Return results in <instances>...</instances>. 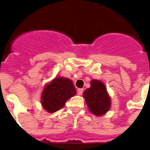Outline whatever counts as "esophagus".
Returning a JSON list of instances; mask_svg holds the SVG:
<instances>
[{
    "mask_svg": "<svg viewBox=\"0 0 150 150\" xmlns=\"http://www.w3.org/2000/svg\"><path fill=\"white\" fill-rule=\"evenodd\" d=\"M83 91H84V90H83V88H79V89H78V91H77L78 95H81L82 94H83Z\"/></svg>",
    "mask_w": 150,
    "mask_h": 150,
    "instance_id": "esophagus-1",
    "label": "esophagus"
}]
</instances>
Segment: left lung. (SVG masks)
<instances>
[{
  "mask_svg": "<svg viewBox=\"0 0 150 150\" xmlns=\"http://www.w3.org/2000/svg\"><path fill=\"white\" fill-rule=\"evenodd\" d=\"M90 88L83 92V98L90 112L97 116L104 115L110 110L111 107V98L103 82L92 79Z\"/></svg>",
  "mask_w": 150,
  "mask_h": 150,
  "instance_id": "obj_1",
  "label": "left lung"
}]
</instances>
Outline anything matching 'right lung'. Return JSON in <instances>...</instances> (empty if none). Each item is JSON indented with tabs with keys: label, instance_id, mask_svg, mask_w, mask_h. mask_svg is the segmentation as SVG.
<instances>
[{
	"label": "right lung",
	"instance_id": "obj_1",
	"mask_svg": "<svg viewBox=\"0 0 150 150\" xmlns=\"http://www.w3.org/2000/svg\"><path fill=\"white\" fill-rule=\"evenodd\" d=\"M76 93L71 79L58 76L44 86L41 93V104L45 110L52 113L62 108L66 101Z\"/></svg>",
	"mask_w": 150,
	"mask_h": 150
}]
</instances>
